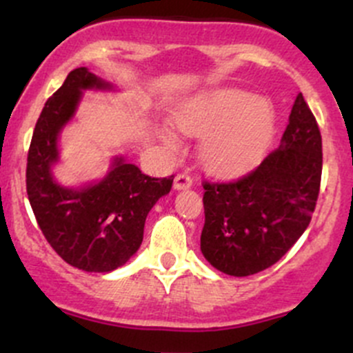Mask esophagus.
Returning <instances> with one entry per match:
<instances>
[{"instance_id": "esophagus-1", "label": "esophagus", "mask_w": 353, "mask_h": 353, "mask_svg": "<svg viewBox=\"0 0 353 353\" xmlns=\"http://www.w3.org/2000/svg\"><path fill=\"white\" fill-rule=\"evenodd\" d=\"M191 184H193L191 176H188L186 172H181L174 179V190H188V188H191Z\"/></svg>"}]
</instances>
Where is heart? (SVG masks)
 I'll list each match as a JSON object with an SVG mask.
<instances>
[{
    "instance_id": "1",
    "label": "heart",
    "mask_w": 353,
    "mask_h": 353,
    "mask_svg": "<svg viewBox=\"0 0 353 353\" xmlns=\"http://www.w3.org/2000/svg\"><path fill=\"white\" fill-rule=\"evenodd\" d=\"M170 123L183 134L201 137L199 155L210 170L230 174L251 165L268 145L275 128V110L268 101L234 88L205 92L172 114ZM177 147L174 134L163 137Z\"/></svg>"
}]
</instances>
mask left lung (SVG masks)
<instances>
[{
    "label": "left lung",
    "mask_w": 353,
    "mask_h": 353,
    "mask_svg": "<svg viewBox=\"0 0 353 353\" xmlns=\"http://www.w3.org/2000/svg\"><path fill=\"white\" fill-rule=\"evenodd\" d=\"M321 170V133L299 94L276 150L239 179L203 183L201 252L210 265L232 276L275 265L311 222Z\"/></svg>",
    "instance_id": "obj_1"
}]
</instances>
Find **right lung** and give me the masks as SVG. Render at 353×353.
Returning a JSON list of instances; mask_svg holds the SVG:
<instances>
[{
	"mask_svg": "<svg viewBox=\"0 0 353 353\" xmlns=\"http://www.w3.org/2000/svg\"><path fill=\"white\" fill-rule=\"evenodd\" d=\"M88 88L110 90L112 85L81 66L70 71L46 102L28 148L27 194L42 234L68 265L105 273L138 251L148 212L169 193L174 176H145L133 163L116 159L101 183L77 190L56 183L51 167L58 162V134Z\"/></svg>",
	"mask_w": 353,
	"mask_h": 353,
	"instance_id": "add662e5",
	"label": "right lung"
}]
</instances>
